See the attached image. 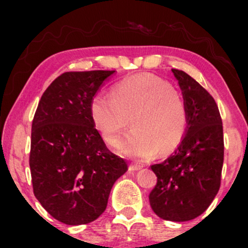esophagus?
Here are the masks:
<instances>
[{
  "instance_id": "34e87169",
  "label": "esophagus",
  "mask_w": 248,
  "mask_h": 248,
  "mask_svg": "<svg viewBox=\"0 0 248 248\" xmlns=\"http://www.w3.org/2000/svg\"><path fill=\"white\" fill-rule=\"evenodd\" d=\"M141 167L140 166H129V171L130 172H135L138 170H140Z\"/></svg>"
}]
</instances>
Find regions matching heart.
I'll use <instances>...</instances> for the list:
<instances>
[{
    "instance_id": "obj_1",
    "label": "heart",
    "mask_w": 248,
    "mask_h": 248,
    "mask_svg": "<svg viewBox=\"0 0 248 248\" xmlns=\"http://www.w3.org/2000/svg\"><path fill=\"white\" fill-rule=\"evenodd\" d=\"M90 116L106 143L115 144L130 124L133 132L118 144L122 155L150 160L156 153L168 155L181 144L187 124L186 105L169 82L149 73L119 81L110 96L98 93L91 99Z\"/></svg>"
}]
</instances>
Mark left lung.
<instances>
[{
    "label": "left lung",
    "instance_id": "left-lung-1",
    "mask_svg": "<svg viewBox=\"0 0 248 248\" xmlns=\"http://www.w3.org/2000/svg\"><path fill=\"white\" fill-rule=\"evenodd\" d=\"M171 71L186 105V130L175 153L152 166L157 184L150 192L149 203L160 218L179 223L201 216L217 196L224 136L215 99L187 73Z\"/></svg>",
    "mask_w": 248,
    "mask_h": 248
}]
</instances>
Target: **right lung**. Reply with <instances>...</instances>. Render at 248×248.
Wrapping results in <instances>:
<instances>
[{
	"label": "right lung",
	"mask_w": 248,
	"mask_h": 248,
	"mask_svg": "<svg viewBox=\"0 0 248 248\" xmlns=\"http://www.w3.org/2000/svg\"><path fill=\"white\" fill-rule=\"evenodd\" d=\"M115 71L65 72L43 93L31 130L30 170L42 206L66 225L94 221L127 163L107 149L91 99Z\"/></svg>",
	"instance_id": "obj_1"
}]
</instances>
